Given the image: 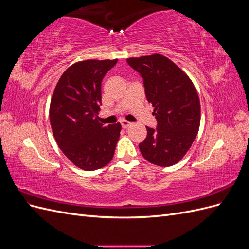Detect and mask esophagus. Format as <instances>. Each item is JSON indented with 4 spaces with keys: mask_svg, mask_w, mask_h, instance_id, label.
Wrapping results in <instances>:
<instances>
[{
    "mask_svg": "<svg viewBox=\"0 0 249 249\" xmlns=\"http://www.w3.org/2000/svg\"><path fill=\"white\" fill-rule=\"evenodd\" d=\"M120 124H122V126H123V129H126V127H129L132 124L131 123H129V122H126V120H123V122L122 123H120Z\"/></svg>",
    "mask_w": 249,
    "mask_h": 249,
    "instance_id": "1",
    "label": "esophagus"
}]
</instances>
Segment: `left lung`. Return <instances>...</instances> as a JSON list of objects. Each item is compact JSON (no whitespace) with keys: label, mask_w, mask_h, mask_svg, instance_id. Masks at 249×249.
<instances>
[{"label":"left lung","mask_w":249,"mask_h":249,"mask_svg":"<svg viewBox=\"0 0 249 249\" xmlns=\"http://www.w3.org/2000/svg\"><path fill=\"white\" fill-rule=\"evenodd\" d=\"M140 73L148 103L153 105L157 129L146 126L139 148L148 162L167 167L177 164L191 147L200 124V103L187 74L160 54L129 58Z\"/></svg>","instance_id":"obj_1"}]
</instances>
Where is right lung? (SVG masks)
<instances>
[{"label":"right lung","instance_id":"add662e5","mask_svg":"<svg viewBox=\"0 0 249 249\" xmlns=\"http://www.w3.org/2000/svg\"><path fill=\"white\" fill-rule=\"evenodd\" d=\"M114 60H85L72 64L59 79L50 105L53 134L71 162L91 171L112 160L120 136L119 123L105 126L97 114L102 81Z\"/></svg>","mask_w":249,"mask_h":249}]
</instances>
